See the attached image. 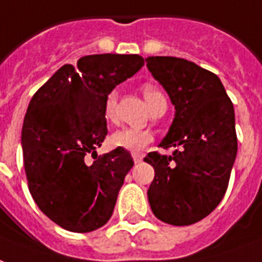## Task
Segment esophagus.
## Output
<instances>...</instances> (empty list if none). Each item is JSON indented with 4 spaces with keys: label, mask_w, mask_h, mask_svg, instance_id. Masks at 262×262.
<instances>
[{
    "label": "esophagus",
    "mask_w": 262,
    "mask_h": 262,
    "mask_svg": "<svg viewBox=\"0 0 262 262\" xmlns=\"http://www.w3.org/2000/svg\"><path fill=\"white\" fill-rule=\"evenodd\" d=\"M132 157H133V161H135V162H140V161L143 160V154H139V152H133Z\"/></svg>",
    "instance_id": "obj_1"
}]
</instances>
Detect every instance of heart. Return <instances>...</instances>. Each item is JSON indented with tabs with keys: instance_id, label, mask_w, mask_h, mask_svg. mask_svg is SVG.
<instances>
[{
	"instance_id": "obj_1",
	"label": "heart",
	"mask_w": 262,
	"mask_h": 262,
	"mask_svg": "<svg viewBox=\"0 0 262 262\" xmlns=\"http://www.w3.org/2000/svg\"><path fill=\"white\" fill-rule=\"evenodd\" d=\"M143 94L146 97V101L151 111H154L160 106H166L165 94L161 92L158 87L146 84L143 86ZM116 106H118V92L112 90L105 97L104 115L106 121L115 119ZM152 140H154V136L150 130L139 129V127H122L110 136V144L114 148H122V150L132 151V152L143 151Z\"/></svg>"
}]
</instances>
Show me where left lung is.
<instances>
[{
    "label": "left lung",
    "mask_w": 262,
    "mask_h": 262,
    "mask_svg": "<svg viewBox=\"0 0 262 262\" xmlns=\"http://www.w3.org/2000/svg\"><path fill=\"white\" fill-rule=\"evenodd\" d=\"M147 68L175 105V119L162 148L144 158L156 176L147 191L154 215L186 226L210 215L224 199L237 152L234 110L220 77L194 62L148 57Z\"/></svg>",
    "instance_id": "1"
}]
</instances>
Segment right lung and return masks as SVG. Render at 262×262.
Wrapping results in <instances>:
<instances>
[{
    "label": "right lung",
    "instance_id": "right-lung-1",
    "mask_svg": "<svg viewBox=\"0 0 262 262\" xmlns=\"http://www.w3.org/2000/svg\"><path fill=\"white\" fill-rule=\"evenodd\" d=\"M143 65L137 54L86 55L76 68H59L30 100L22 127L29 190L63 229L86 233L111 218L135 162L122 148L97 158L108 133L105 97ZM87 154L96 157L92 166L84 162Z\"/></svg>",
    "mask_w": 262,
    "mask_h": 262
}]
</instances>
